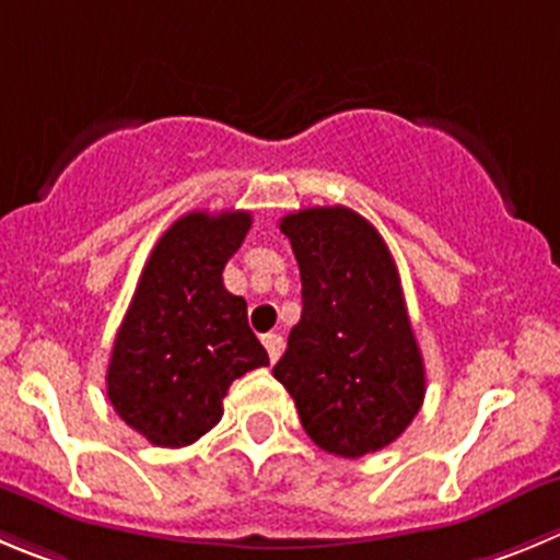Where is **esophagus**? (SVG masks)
<instances>
[{"instance_id": "obj_1", "label": "esophagus", "mask_w": 560, "mask_h": 560, "mask_svg": "<svg viewBox=\"0 0 560 560\" xmlns=\"http://www.w3.org/2000/svg\"><path fill=\"white\" fill-rule=\"evenodd\" d=\"M262 345H265V351H268V357H270V362H279V357H281V351H284V339L279 337V334H265L262 337Z\"/></svg>"}]
</instances>
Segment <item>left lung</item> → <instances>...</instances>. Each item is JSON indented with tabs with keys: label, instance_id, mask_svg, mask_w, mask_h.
Segmentation results:
<instances>
[{
	"label": "left lung",
	"instance_id": "left-lung-1",
	"mask_svg": "<svg viewBox=\"0 0 560 560\" xmlns=\"http://www.w3.org/2000/svg\"><path fill=\"white\" fill-rule=\"evenodd\" d=\"M279 229L301 268L304 312L273 375L317 447L342 458L381 451L425 398L395 259L373 223L348 207L301 209Z\"/></svg>",
	"mask_w": 560,
	"mask_h": 560
}]
</instances>
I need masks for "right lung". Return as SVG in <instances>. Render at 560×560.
Here are the masks:
<instances>
[{
  "mask_svg": "<svg viewBox=\"0 0 560 560\" xmlns=\"http://www.w3.org/2000/svg\"><path fill=\"white\" fill-rule=\"evenodd\" d=\"M250 212H187L151 250L107 368L115 415L156 447H185L221 422L234 378L270 362L248 306L223 287Z\"/></svg>",
  "mask_w": 560,
  "mask_h": 560,
  "instance_id": "right-lung-1",
  "label": "right lung"
}]
</instances>
